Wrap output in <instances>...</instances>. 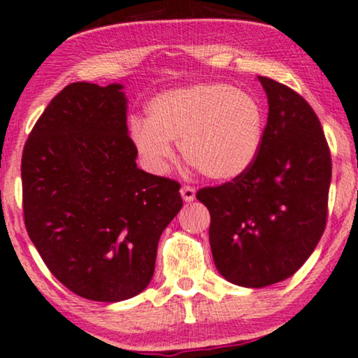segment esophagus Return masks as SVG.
Returning <instances> with one entry per match:
<instances>
[{
    "label": "esophagus",
    "instance_id": "34e87169",
    "mask_svg": "<svg viewBox=\"0 0 358 358\" xmlns=\"http://www.w3.org/2000/svg\"><path fill=\"white\" fill-rule=\"evenodd\" d=\"M180 196H182V199L186 202H192L196 199V189L192 186H182V189H180Z\"/></svg>",
    "mask_w": 358,
    "mask_h": 358
}]
</instances>
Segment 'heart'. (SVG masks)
<instances>
[{
    "instance_id": "obj_1",
    "label": "heart",
    "mask_w": 358,
    "mask_h": 358,
    "mask_svg": "<svg viewBox=\"0 0 358 358\" xmlns=\"http://www.w3.org/2000/svg\"><path fill=\"white\" fill-rule=\"evenodd\" d=\"M148 121L136 119L131 139L145 166L162 174L180 154L214 180L241 178L250 169L264 139V113L249 92L206 83L159 92L148 103Z\"/></svg>"
}]
</instances>
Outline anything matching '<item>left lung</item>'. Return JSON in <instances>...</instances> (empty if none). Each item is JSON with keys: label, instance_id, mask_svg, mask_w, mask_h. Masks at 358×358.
<instances>
[{"label": "left lung", "instance_id": "8db88e82", "mask_svg": "<svg viewBox=\"0 0 358 358\" xmlns=\"http://www.w3.org/2000/svg\"><path fill=\"white\" fill-rule=\"evenodd\" d=\"M268 116L260 152L241 178L199 189L209 209V242L224 279L260 289L289 279L319 244L327 224L330 149L310 104L259 76Z\"/></svg>", "mask_w": 358, "mask_h": 358}]
</instances>
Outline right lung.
<instances>
[{"label": "right lung", "instance_id": "1", "mask_svg": "<svg viewBox=\"0 0 358 358\" xmlns=\"http://www.w3.org/2000/svg\"><path fill=\"white\" fill-rule=\"evenodd\" d=\"M122 85L73 83L38 119L21 159L24 224L52 275L87 301L119 302L152 279L180 184L139 169Z\"/></svg>", "mask_w": 358, "mask_h": 358}]
</instances>
